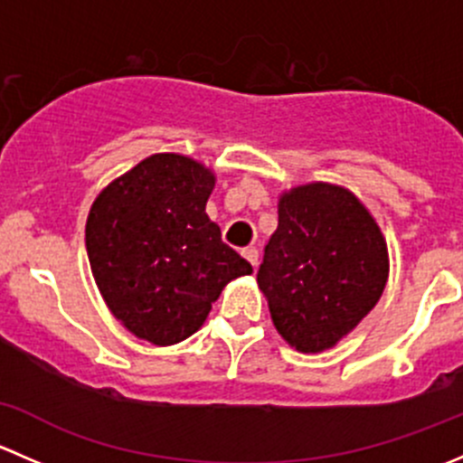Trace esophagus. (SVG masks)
I'll return each mask as SVG.
<instances>
[{
  "label": "esophagus",
  "instance_id": "esophagus-1",
  "mask_svg": "<svg viewBox=\"0 0 463 463\" xmlns=\"http://www.w3.org/2000/svg\"><path fill=\"white\" fill-rule=\"evenodd\" d=\"M241 255H244V258L249 260L250 264H253V269H255V266H258L260 253H258V249H255V246H249V249H244V250H241Z\"/></svg>",
  "mask_w": 463,
  "mask_h": 463
}]
</instances>
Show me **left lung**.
<instances>
[{
	"instance_id": "8db88e82",
	"label": "left lung",
	"mask_w": 463,
	"mask_h": 463,
	"mask_svg": "<svg viewBox=\"0 0 463 463\" xmlns=\"http://www.w3.org/2000/svg\"><path fill=\"white\" fill-rule=\"evenodd\" d=\"M385 279V240L352 193L309 184L282 194L258 284L291 347H334L374 309Z\"/></svg>"
}]
</instances>
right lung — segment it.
Segmentation results:
<instances>
[{
    "label": "right lung",
    "instance_id": "1",
    "mask_svg": "<svg viewBox=\"0 0 463 463\" xmlns=\"http://www.w3.org/2000/svg\"><path fill=\"white\" fill-rule=\"evenodd\" d=\"M213 172L154 154L107 185L87 219V255L107 307L137 338L175 345L203 325L222 288L253 266L205 214Z\"/></svg>",
    "mask_w": 463,
    "mask_h": 463
}]
</instances>
